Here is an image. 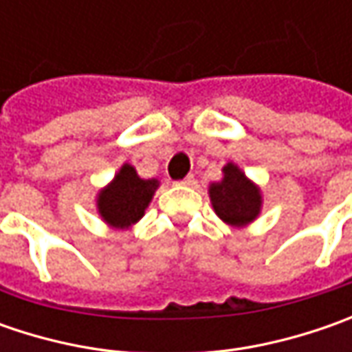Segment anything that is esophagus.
<instances>
[{
    "mask_svg": "<svg viewBox=\"0 0 352 352\" xmlns=\"http://www.w3.org/2000/svg\"><path fill=\"white\" fill-rule=\"evenodd\" d=\"M194 182H196L194 174H188V176H186V178H184V180L180 184H184V186H192V184H194Z\"/></svg>",
    "mask_w": 352,
    "mask_h": 352,
    "instance_id": "34e87169",
    "label": "esophagus"
}]
</instances>
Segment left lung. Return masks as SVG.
Instances as JSON below:
<instances>
[{"mask_svg": "<svg viewBox=\"0 0 352 352\" xmlns=\"http://www.w3.org/2000/svg\"><path fill=\"white\" fill-rule=\"evenodd\" d=\"M210 197L215 213L233 227H243L256 219L263 206L261 190L235 164L225 166L221 182L211 184Z\"/></svg>", "mask_w": 352, "mask_h": 352, "instance_id": "left-lung-1", "label": "left lung"}]
</instances>
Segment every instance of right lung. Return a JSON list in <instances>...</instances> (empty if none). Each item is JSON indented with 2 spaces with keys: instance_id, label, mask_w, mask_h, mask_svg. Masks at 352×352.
<instances>
[{
  "instance_id": "right-lung-1",
  "label": "right lung",
  "mask_w": 352,
  "mask_h": 352,
  "mask_svg": "<svg viewBox=\"0 0 352 352\" xmlns=\"http://www.w3.org/2000/svg\"><path fill=\"white\" fill-rule=\"evenodd\" d=\"M156 188V180H142L137 176V170L131 164H125L113 182L100 192L98 210L103 221L116 229H125L137 223L144 215Z\"/></svg>"
}]
</instances>
